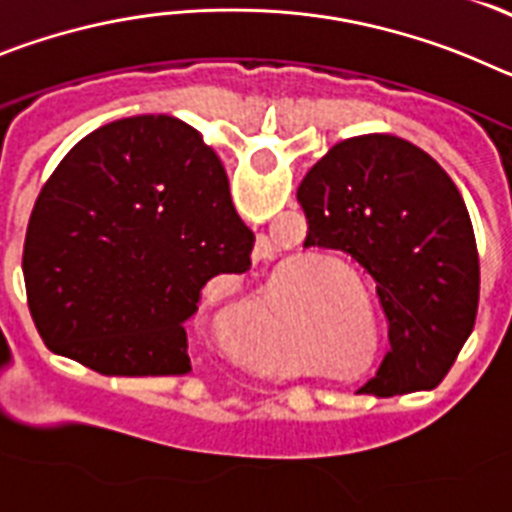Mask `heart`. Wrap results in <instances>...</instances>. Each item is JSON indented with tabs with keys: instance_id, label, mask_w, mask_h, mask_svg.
<instances>
[{
	"instance_id": "heart-1",
	"label": "heart",
	"mask_w": 512,
	"mask_h": 512,
	"mask_svg": "<svg viewBox=\"0 0 512 512\" xmlns=\"http://www.w3.org/2000/svg\"><path fill=\"white\" fill-rule=\"evenodd\" d=\"M338 310H341V318H343V307H351V305H343V297H341V302H338Z\"/></svg>"
}]
</instances>
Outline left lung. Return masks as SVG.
Wrapping results in <instances>:
<instances>
[{
    "label": "left lung",
    "mask_w": 512,
    "mask_h": 512,
    "mask_svg": "<svg viewBox=\"0 0 512 512\" xmlns=\"http://www.w3.org/2000/svg\"><path fill=\"white\" fill-rule=\"evenodd\" d=\"M297 202L307 217L305 248L341 253L377 284L390 351L361 392L433 390L479 305L477 241L449 174L397 135H356L307 171ZM384 368L396 382L379 388Z\"/></svg>",
    "instance_id": "8db88e82"
}]
</instances>
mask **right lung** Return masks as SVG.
<instances>
[{"label": "right lung", "mask_w": 512, "mask_h": 512, "mask_svg": "<svg viewBox=\"0 0 512 512\" xmlns=\"http://www.w3.org/2000/svg\"><path fill=\"white\" fill-rule=\"evenodd\" d=\"M253 241L197 130L125 117L81 138L40 189L22 253L30 315L53 354L99 374H187L202 289L246 274Z\"/></svg>", "instance_id": "obj_1"}]
</instances>
